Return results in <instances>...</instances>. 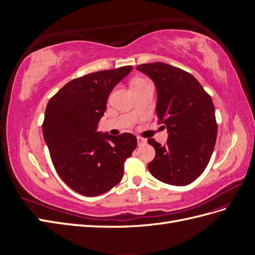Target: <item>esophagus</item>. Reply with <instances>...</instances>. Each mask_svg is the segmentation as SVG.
<instances>
[{"label": "esophagus", "mask_w": 255, "mask_h": 255, "mask_svg": "<svg viewBox=\"0 0 255 255\" xmlns=\"http://www.w3.org/2000/svg\"><path fill=\"white\" fill-rule=\"evenodd\" d=\"M137 142H138V145H142L146 142V139H144V138L140 136H137Z\"/></svg>", "instance_id": "1"}]
</instances>
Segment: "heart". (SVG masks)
I'll list each match as a JSON object with an SVG mask.
<instances>
[{"label":"heart","instance_id":"1","mask_svg":"<svg viewBox=\"0 0 255 255\" xmlns=\"http://www.w3.org/2000/svg\"><path fill=\"white\" fill-rule=\"evenodd\" d=\"M142 80H139V79H136V80H134L133 82H132V84H134V83H138V82H141Z\"/></svg>","mask_w":255,"mask_h":255}]
</instances>
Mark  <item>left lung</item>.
<instances>
[{"mask_svg": "<svg viewBox=\"0 0 255 255\" xmlns=\"http://www.w3.org/2000/svg\"><path fill=\"white\" fill-rule=\"evenodd\" d=\"M137 70L155 83L156 117L169 133L165 145L148 139L155 149L149 171L166 184L188 185L203 173L214 151L218 126L213 100L194 75L177 67L152 63Z\"/></svg>", "mask_w": 255, "mask_h": 255, "instance_id": "1", "label": "left lung"}]
</instances>
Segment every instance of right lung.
Wrapping results in <instances>:
<instances>
[{
	"instance_id": "1",
	"label": "right lung",
	"mask_w": 255,
	"mask_h": 255,
	"mask_svg": "<svg viewBox=\"0 0 255 255\" xmlns=\"http://www.w3.org/2000/svg\"><path fill=\"white\" fill-rule=\"evenodd\" d=\"M132 66L92 72L67 83L48 102L42 133L56 172L69 187L96 197L119 184L136 149L130 133L100 134L97 127L111 91Z\"/></svg>"
}]
</instances>
